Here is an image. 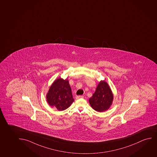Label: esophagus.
Segmentation results:
<instances>
[{
	"label": "esophagus",
	"instance_id": "esophagus-1",
	"mask_svg": "<svg viewBox=\"0 0 157 157\" xmlns=\"http://www.w3.org/2000/svg\"><path fill=\"white\" fill-rule=\"evenodd\" d=\"M83 97V96H76V99H79V98H82Z\"/></svg>",
	"mask_w": 157,
	"mask_h": 157
}]
</instances>
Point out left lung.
<instances>
[{"label":"left lung","mask_w":157,"mask_h":157,"mask_svg":"<svg viewBox=\"0 0 157 157\" xmlns=\"http://www.w3.org/2000/svg\"><path fill=\"white\" fill-rule=\"evenodd\" d=\"M113 98V93L108 84L104 81H102L99 82L95 93L89 101L95 110L103 112L110 108Z\"/></svg>","instance_id":"left-lung-1"}]
</instances>
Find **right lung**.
I'll return each instance as SVG.
<instances>
[{
    "label": "right lung",
    "mask_w": 157,
    "mask_h": 157,
    "mask_svg": "<svg viewBox=\"0 0 157 157\" xmlns=\"http://www.w3.org/2000/svg\"><path fill=\"white\" fill-rule=\"evenodd\" d=\"M47 100L51 106L59 111L69 108L74 99L68 81L59 78L55 81L47 94Z\"/></svg>",
    "instance_id": "obj_1"
}]
</instances>
